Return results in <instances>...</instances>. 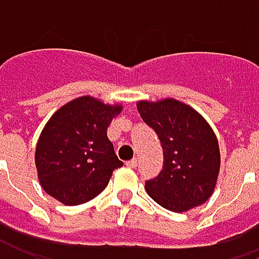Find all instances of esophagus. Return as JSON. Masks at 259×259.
Wrapping results in <instances>:
<instances>
[{"mask_svg":"<svg viewBox=\"0 0 259 259\" xmlns=\"http://www.w3.org/2000/svg\"><path fill=\"white\" fill-rule=\"evenodd\" d=\"M126 165H127L129 168H136V166H138V160H136V159H132L129 162H126Z\"/></svg>","mask_w":259,"mask_h":259,"instance_id":"1","label":"esophagus"}]
</instances>
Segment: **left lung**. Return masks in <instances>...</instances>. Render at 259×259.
<instances>
[{
  "instance_id": "1",
  "label": "left lung",
  "mask_w": 259,
  "mask_h": 259,
  "mask_svg": "<svg viewBox=\"0 0 259 259\" xmlns=\"http://www.w3.org/2000/svg\"><path fill=\"white\" fill-rule=\"evenodd\" d=\"M138 111L163 148V169L145 181L147 193L177 213L204 204L213 193L221 168L219 144L208 123L174 99L156 103L142 100Z\"/></svg>"
}]
</instances>
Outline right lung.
<instances>
[{
    "label": "right lung",
    "instance_id": "right-lung-1",
    "mask_svg": "<svg viewBox=\"0 0 259 259\" xmlns=\"http://www.w3.org/2000/svg\"><path fill=\"white\" fill-rule=\"evenodd\" d=\"M121 106L83 96L60 108L41 132L35 168L43 190L66 205L96 198L123 166L106 130Z\"/></svg>",
    "mask_w": 259,
    "mask_h": 259
}]
</instances>
